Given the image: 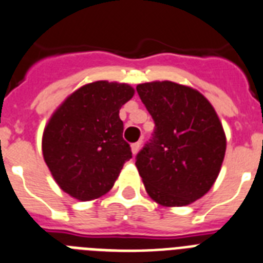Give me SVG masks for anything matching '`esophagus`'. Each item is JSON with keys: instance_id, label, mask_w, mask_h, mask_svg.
<instances>
[{"instance_id": "obj_1", "label": "esophagus", "mask_w": 263, "mask_h": 263, "mask_svg": "<svg viewBox=\"0 0 263 263\" xmlns=\"http://www.w3.org/2000/svg\"><path fill=\"white\" fill-rule=\"evenodd\" d=\"M140 147H141V142H134V144H132V152H133V155H137V153H138Z\"/></svg>"}]
</instances>
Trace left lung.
Here are the masks:
<instances>
[{"label": "left lung", "mask_w": 263, "mask_h": 263, "mask_svg": "<svg viewBox=\"0 0 263 263\" xmlns=\"http://www.w3.org/2000/svg\"><path fill=\"white\" fill-rule=\"evenodd\" d=\"M137 92L155 121L152 140L136 157L147 195L183 207L214 185L226 153L222 123L204 95L175 82H151Z\"/></svg>", "instance_id": "1"}]
</instances>
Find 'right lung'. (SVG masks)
Instances as JSON below:
<instances>
[{
	"label": "right lung",
	"mask_w": 263,
	"mask_h": 263,
	"mask_svg": "<svg viewBox=\"0 0 263 263\" xmlns=\"http://www.w3.org/2000/svg\"><path fill=\"white\" fill-rule=\"evenodd\" d=\"M133 95L129 84L98 80L73 91L52 114L43 133V156L69 196L82 201L103 196L132 158L119 108Z\"/></svg>",
	"instance_id": "right-lung-1"
}]
</instances>
